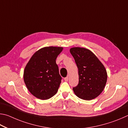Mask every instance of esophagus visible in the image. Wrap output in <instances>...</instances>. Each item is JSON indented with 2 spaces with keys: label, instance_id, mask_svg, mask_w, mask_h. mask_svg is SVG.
Instances as JSON below:
<instances>
[{
  "label": "esophagus",
  "instance_id": "1",
  "mask_svg": "<svg viewBox=\"0 0 128 128\" xmlns=\"http://www.w3.org/2000/svg\"><path fill=\"white\" fill-rule=\"evenodd\" d=\"M64 81H65V82H68V77L64 78Z\"/></svg>",
  "mask_w": 128,
  "mask_h": 128
}]
</instances>
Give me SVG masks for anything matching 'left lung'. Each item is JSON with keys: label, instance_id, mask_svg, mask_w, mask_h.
<instances>
[{"label": "left lung", "instance_id": "left-lung-1", "mask_svg": "<svg viewBox=\"0 0 128 128\" xmlns=\"http://www.w3.org/2000/svg\"><path fill=\"white\" fill-rule=\"evenodd\" d=\"M78 68L79 84L74 92L84 100H92L102 92L107 74L104 66L92 52L88 49L74 47L70 50Z\"/></svg>", "mask_w": 128, "mask_h": 128}]
</instances>
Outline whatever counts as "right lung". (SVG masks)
<instances>
[{"instance_id": "add662e5", "label": "right lung", "mask_w": 128, "mask_h": 128, "mask_svg": "<svg viewBox=\"0 0 128 128\" xmlns=\"http://www.w3.org/2000/svg\"><path fill=\"white\" fill-rule=\"evenodd\" d=\"M62 50V47H44L36 52L27 64L24 82L35 97L48 100L57 93L62 78L56 60Z\"/></svg>"}]
</instances>
